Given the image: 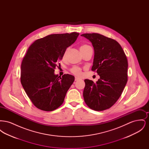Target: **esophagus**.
Returning <instances> with one entry per match:
<instances>
[{
  "mask_svg": "<svg viewBox=\"0 0 149 149\" xmlns=\"http://www.w3.org/2000/svg\"><path fill=\"white\" fill-rule=\"evenodd\" d=\"M80 80V79L79 78H77V77H75V81H78V80Z\"/></svg>",
  "mask_w": 149,
  "mask_h": 149,
  "instance_id": "esophagus-1",
  "label": "esophagus"
}]
</instances>
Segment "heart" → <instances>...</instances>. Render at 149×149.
I'll return each instance as SVG.
<instances>
[{
    "label": "heart",
    "mask_w": 149,
    "mask_h": 149,
    "mask_svg": "<svg viewBox=\"0 0 149 149\" xmlns=\"http://www.w3.org/2000/svg\"><path fill=\"white\" fill-rule=\"evenodd\" d=\"M69 47L67 48L66 50L64 52V54H63V57H65L66 56L69 51ZM80 51L81 52L82 54L84 53L85 52L89 51V50H93L92 47L88 45V44H83L80 46ZM70 71L71 73L73 74L74 75L78 76V77H81L82 75V71H81V69L80 67H78L77 66H74L70 69Z\"/></svg>",
    "instance_id": "heart-1"
}]
</instances>
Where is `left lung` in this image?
<instances>
[{
    "mask_svg": "<svg viewBox=\"0 0 149 149\" xmlns=\"http://www.w3.org/2000/svg\"><path fill=\"white\" fill-rule=\"evenodd\" d=\"M81 36L92 43L94 57L92 70L100 76L96 83L84 80L83 97L93 110L104 111L113 106L126 85L127 58L119 43L112 38L95 33Z\"/></svg>",
    "mask_w": 149,
    "mask_h": 149,
    "instance_id": "left-lung-1",
    "label": "left lung"
}]
</instances>
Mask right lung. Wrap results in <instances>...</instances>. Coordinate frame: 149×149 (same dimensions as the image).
<instances>
[{"instance_id": "1", "label": "right lung", "mask_w": 149, "mask_h": 149, "mask_svg": "<svg viewBox=\"0 0 149 149\" xmlns=\"http://www.w3.org/2000/svg\"><path fill=\"white\" fill-rule=\"evenodd\" d=\"M79 35L52 34L36 40L29 47L22 63L21 82L37 108L52 111L63 103L75 78L70 74L58 77L54 71L65 51Z\"/></svg>"}]
</instances>
